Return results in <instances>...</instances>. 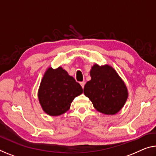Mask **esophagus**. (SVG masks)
Returning <instances> with one entry per match:
<instances>
[{"label":"esophagus","mask_w":156,"mask_h":156,"mask_svg":"<svg viewBox=\"0 0 156 156\" xmlns=\"http://www.w3.org/2000/svg\"><path fill=\"white\" fill-rule=\"evenodd\" d=\"M80 84L81 87H82V88L83 89V88H84V87H85V81H83V82H80Z\"/></svg>","instance_id":"esophagus-1"}]
</instances>
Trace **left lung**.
<instances>
[{
	"label": "left lung",
	"instance_id": "obj_1",
	"mask_svg": "<svg viewBox=\"0 0 156 156\" xmlns=\"http://www.w3.org/2000/svg\"><path fill=\"white\" fill-rule=\"evenodd\" d=\"M91 80L85 84L84 94L98 112L115 115L122 109L128 97L124 83L112 67L94 65L90 71Z\"/></svg>",
	"mask_w": 156,
	"mask_h": 156
}]
</instances>
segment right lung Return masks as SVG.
<instances>
[{
	"instance_id": "obj_1",
	"label": "right lung",
	"mask_w": 156,
	"mask_h": 156,
	"mask_svg": "<svg viewBox=\"0 0 156 156\" xmlns=\"http://www.w3.org/2000/svg\"><path fill=\"white\" fill-rule=\"evenodd\" d=\"M83 88L62 67L49 68L46 71L38 91L39 103L44 112L51 116L66 112Z\"/></svg>"
}]
</instances>
